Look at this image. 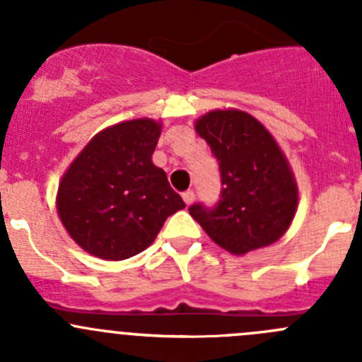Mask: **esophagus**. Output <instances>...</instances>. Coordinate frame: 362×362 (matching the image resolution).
I'll use <instances>...</instances> for the list:
<instances>
[{
  "instance_id": "1",
  "label": "esophagus",
  "mask_w": 362,
  "mask_h": 362,
  "mask_svg": "<svg viewBox=\"0 0 362 362\" xmlns=\"http://www.w3.org/2000/svg\"><path fill=\"white\" fill-rule=\"evenodd\" d=\"M182 198H184L185 204L191 205L192 202H194V191H192V189H187V191L182 192Z\"/></svg>"
}]
</instances>
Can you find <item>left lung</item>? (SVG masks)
<instances>
[{"label":"left lung","mask_w":362,"mask_h":362,"mask_svg":"<svg viewBox=\"0 0 362 362\" xmlns=\"http://www.w3.org/2000/svg\"><path fill=\"white\" fill-rule=\"evenodd\" d=\"M197 132L218 160L221 192L214 207L198 202L189 214L238 255L275 243L295 218L298 191L272 134L239 110H212L197 121Z\"/></svg>","instance_id":"8db88e82"}]
</instances>
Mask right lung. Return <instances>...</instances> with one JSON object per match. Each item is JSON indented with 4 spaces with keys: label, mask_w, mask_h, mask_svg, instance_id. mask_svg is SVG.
Instances as JSON below:
<instances>
[{
    "label": "right lung",
    "mask_w": 362,
    "mask_h": 362,
    "mask_svg": "<svg viewBox=\"0 0 362 362\" xmlns=\"http://www.w3.org/2000/svg\"><path fill=\"white\" fill-rule=\"evenodd\" d=\"M158 137L155 121H124L100 132L69 165L57 209L86 252L107 261L134 257L153 243L165 219L185 207L151 162Z\"/></svg>",
    "instance_id": "add662e5"
}]
</instances>
